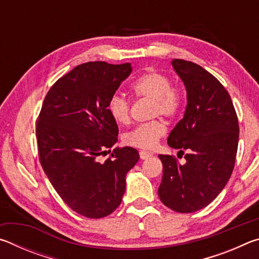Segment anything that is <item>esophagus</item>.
Segmentation results:
<instances>
[{
    "label": "esophagus",
    "mask_w": 259,
    "mask_h": 259,
    "mask_svg": "<svg viewBox=\"0 0 259 259\" xmlns=\"http://www.w3.org/2000/svg\"><path fill=\"white\" fill-rule=\"evenodd\" d=\"M139 156H140V159H142V160H146V159H148V157H151L152 154H151L150 152L140 151V152H139Z\"/></svg>",
    "instance_id": "esophagus-1"
}]
</instances>
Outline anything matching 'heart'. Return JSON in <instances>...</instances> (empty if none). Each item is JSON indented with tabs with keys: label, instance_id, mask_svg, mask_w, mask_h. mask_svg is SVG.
I'll return each instance as SVG.
<instances>
[{
	"label": "heart",
	"instance_id": "heart-1",
	"mask_svg": "<svg viewBox=\"0 0 259 259\" xmlns=\"http://www.w3.org/2000/svg\"><path fill=\"white\" fill-rule=\"evenodd\" d=\"M131 93L136 98L151 100L152 117L161 115L171 119L177 115L182 106L181 90L171 84L169 76L160 72L151 71L142 74L131 85ZM108 112L117 123H128L130 120V102L124 96L113 95L108 102ZM165 133L164 122L154 120L130 130L124 135L123 140L130 146L153 148Z\"/></svg>",
	"mask_w": 259,
	"mask_h": 259
}]
</instances>
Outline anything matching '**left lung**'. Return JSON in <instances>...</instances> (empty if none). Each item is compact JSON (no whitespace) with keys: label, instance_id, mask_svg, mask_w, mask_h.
Here are the masks:
<instances>
[{"label":"left lung","instance_id":"8db88e82","mask_svg":"<svg viewBox=\"0 0 259 259\" xmlns=\"http://www.w3.org/2000/svg\"><path fill=\"white\" fill-rule=\"evenodd\" d=\"M172 66L186 88L183 119L168 137V145L185 154L184 163L160 154L163 176L159 186L162 203L190 213L212 202L233 171L239 143V122L224 85L200 65L174 59Z\"/></svg>","mask_w":259,"mask_h":259}]
</instances>
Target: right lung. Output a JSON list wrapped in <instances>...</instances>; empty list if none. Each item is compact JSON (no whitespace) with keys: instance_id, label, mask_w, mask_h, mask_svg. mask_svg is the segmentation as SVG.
Here are the masks:
<instances>
[{"instance_id":"1","label":"right lung","mask_w":259,"mask_h":259,"mask_svg":"<svg viewBox=\"0 0 259 259\" xmlns=\"http://www.w3.org/2000/svg\"><path fill=\"white\" fill-rule=\"evenodd\" d=\"M129 63L89 61L50 88L36 123L38 159L65 203L88 218H103L119 207L125 175L139 160L133 147L114 148L119 128L108 102L130 75Z\"/></svg>"}]
</instances>
